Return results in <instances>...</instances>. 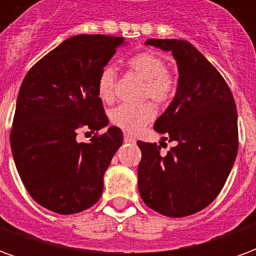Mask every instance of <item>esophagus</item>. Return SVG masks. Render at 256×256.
Segmentation results:
<instances>
[{
    "instance_id": "esophagus-1",
    "label": "esophagus",
    "mask_w": 256,
    "mask_h": 256,
    "mask_svg": "<svg viewBox=\"0 0 256 256\" xmlns=\"http://www.w3.org/2000/svg\"><path fill=\"white\" fill-rule=\"evenodd\" d=\"M124 142H136V138L130 134H124Z\"/></svg>"
}]
</instances>
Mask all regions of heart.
Wrapping results in <instances>:
<instances>
[{"label":"heart","instance_id":"heart-1","mask_svg":"<svg viewBox=\"0 0 256 256\" xmlns=\"http://www.w3.org/2000/svg\"><path fill=\"white\" fill-rule=\"evenodd\" d=\"M128 70L144 80L142 98H150L156 104L170 100L176 90V78L166 70L164 60L154 52H141L128 58ZM97 96L104 102H111L115 96V71L111 67L101 70L97 78ZM110 122L128 133H136L150 123L155 110L150 104L138 106H118L108 114Z\"/></svg>","mask_w":256,"mask_h":256}]
</instances>
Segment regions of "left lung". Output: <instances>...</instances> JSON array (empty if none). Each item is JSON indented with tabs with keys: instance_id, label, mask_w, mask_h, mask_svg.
Wrapping results in <instances>:
<instances>
[{
	"instance_id": "left-lung-1",
	"label": "left lung",
	"mask_w": 256,
	"mask_h": 256,
	"mask_svg": "<svg viewBox=\"0 0 256 256\" xmlns=\"http://www.w3.org/2000/svg\"><path fill=\"white\" fill-rule=\"evenodd\" d=\"M172 52L178 68L177 92L154 128L176 146L137 141L138 192L144 203L172 218L206 208L224 188L238 150L236 104L216 68L181 40H148Z\"/></svg>"
}]
</instances>
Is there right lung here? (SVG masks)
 <instances>
[{
  "mask_svg": "<svg viewBox=\"0 0 256 256\" xmlns=\"http://www.w3.org/2000/svg\"><path fill=\"white\" fill-rule=\"evenodd\" d=\"M120 36H74L31 68L16 101L10 148L27 192L58 214H76L97 203L104 172L123 142L122 130L108 128L89 142L80 128L108 126L97 78L119 46Z\"/></svg>",
  "mask_w": 256,
  "mask_h": 256,
  "instance_id": "right-lung-1",
  "label": "right lung"
}]
</instances>
